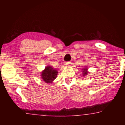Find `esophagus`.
<instances>
[{"instance_id":"34e87169","label":"esophagus","mask_w":125,"mask_h":125,"mask_svg":"<svg viewBox=\"0 0 125 125\" xmlns=\"http://www.w3.org/2000/svg\"><path fill=\"white\" fill-rule=\"evenodd\" d=\"M71 62L70 61H68L67 62H66V64L67 66H70L71 65Z\"/></svg>"}]
</instances>
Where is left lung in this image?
I'll return each mask as SVG.
<instances>
[{
  "label": "left lung",
  "mask_w": 125,
  "mask_h": 125,
  "mask_svg": "<svg viewBox=\"0 0 125 125\" xmlns=\"http://www.w3.org/2000/svg\"><path fill=\"white\" fill-rule=\"evenodd\" d=\"M83 71V73L82 74L83 75V76H86L87 75V73H88V72H87V69L86 67H84L83 69H82Z\"/></svg>",
  "instance_id": "left-lung-1"
}]
</instances>
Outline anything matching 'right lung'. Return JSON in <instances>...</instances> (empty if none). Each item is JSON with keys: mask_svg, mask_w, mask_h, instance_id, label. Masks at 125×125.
I'll list each match as a JSON object with an SVG mask.
<instances>
[{"mask_svg": "<svg viewBox=\"0 0 125 125\" xmlns=\"http://www.w3.org/2000/svg\"><path fill=\"white\" fill-rule=\"evenodd\" d=\"M58 72L51 66H46L45 69L42 72L41 77L43 81L47 83H51L56 78Z\"/></svg>", "mask_w": 125, "mask_h": 125, "instance_id": "add662e5", "label": "right lung"}]
</instances>
